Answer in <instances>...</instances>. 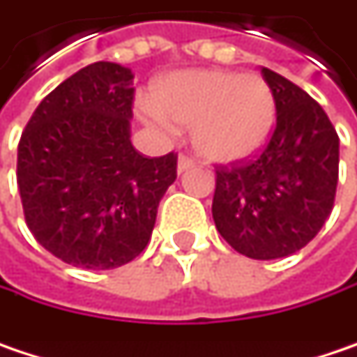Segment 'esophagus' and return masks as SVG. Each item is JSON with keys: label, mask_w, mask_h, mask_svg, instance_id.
Returning a JSON list of instances; mask_svg holds the SVG:
<instances>
[{"label": "esophagus", "mask_w": 357, "mask_h": 357, "mask_svg": "<svg viewBox=\"0 0 357 357\" xmlns=\"http://www.w3.org/2000/svg\"><path fill=\"white\" fill-rule=\"evenodd\" d=\"M192 166H195V160H192L191 156H187V154L178 156V172H185V170H189Z\"/></svg>", "instance_id": "1"}]
</instances>
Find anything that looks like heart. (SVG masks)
<instances>
[{"label": "heart", "instance_id": "heart-1", "mask_svg": "<svg viewBox=\"0 0 357 357\" xmlns=\"http://www.w3.org/2000/svg\"><path fill=\"white\" fill-rule=\"evenodd\" d=\"M148 123L170 130V119L192 126L195 150L217 162L254 154L270 136L276 101L262 77L234 70H181L165 77L154 101L142 103Z\"/></svg>", "mask_w": 357, "mask_h": 357}]
</instances>
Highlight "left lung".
Segmentation results:
<instances>
[{"label": "left lung", "instance_id": "left-lung-1", "mask_svg": "<svg viewBox=\"0 0 357 357\" xmlns=\"http://www.w3.org/2000/svg\"><path fill=\"white\" fill-rule=\"evenodd\" d=\"M276 101V128L254 160L215 166L213 221L221 238L254 260L305 248L331 215L340 138L317 101L282 75L262 68Z\"/></svg>", "mask_w": 357, "mask_h": 357}]
</instances>
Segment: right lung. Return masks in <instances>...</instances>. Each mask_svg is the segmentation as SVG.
<instances>
[{"label":"right lung","mask_w":357,"mask_h":357,"mask_svg":"<svg viewBox=\"0 0 357 357\" xmlns=\"http://www.w3.org/2000/svg\"><path fill=\"white\" fill-rule=\"evenodd\" d=\"M134 75L93 63L48 93L17 146V189L40 245L66 264L107 270L148 245L176 154L146 158L130 140Z\"/></svg>","instance_id":"1"}]
</instances>
